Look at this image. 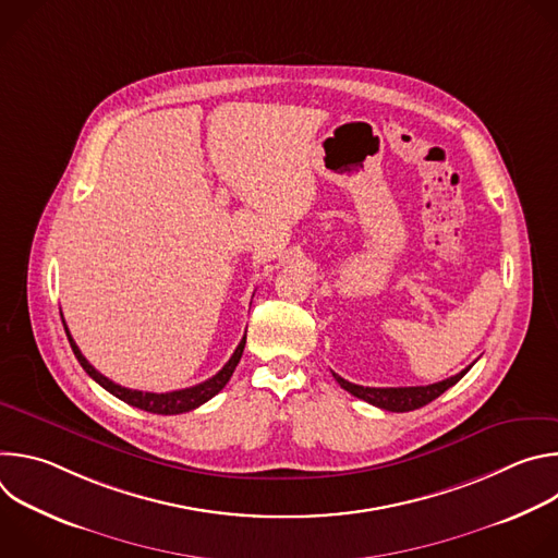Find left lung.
<instances>
[{"label": "left lung", "instance_id": "1", "mask_svg": "<svg viewBox=\"0 0 558 558\" xmlns=\"http://www.w3.org/2000/svg\"><path fill=\"white\" fill-rule=\"evenodd\" d=\"M472 366V364H470ZM463 368L461 373L444 379V381H437V384H428V386H400V388H373V386H360V384H351L347 381L344 377H340L338 373H333V377L338 379V384L349 390L351 395L360 397V400L377 407V409H384V411H390V413H409V411H415V409H422L426 404H430L433 400H437V397L448 390L450 386H454L468 371Z\"/></svg>", "mask_w": 558, "mask_h": 558}]
</instances>
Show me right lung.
Wrapping results in <instances>:
<instances>
[{
  "label": "right lung",
  "instance_id": "obj_1",
  "mask_svg": "<svg viewBox=\"0 0 558 558\" xmlns=\"http://www.w3.org/2000/svg\"><path fill=\"white\" fill-rule=\"evenodd\" d=\"M63 320V315H61ZM63 329H65V336H68V342L72 347V353L74 357L78 360V364L84 366V371L99 384L104 386L108 392H112L114 397H119L121 402L130 404V407H136L141 411H147V413H154V415H181V413H187V411H194L198 409L201 404L209 402L211 397L216 392H220L225 388V384L229 381V377L233 375L238 362H241L243 357V349H245V342H247V336L241 340V344L235 347L233 355L229 357V362L209 379L196 384V386H190V388H183V390H172V392H143V390H132V388H125V386H119L114 384L112 379H108L106 375H101L86 357L84 353L78 351L76 342L72 340L65 323H63Z\"/></svg>",
  "mask_w": 558,
  "mask_h": 558
}]
</instances>
